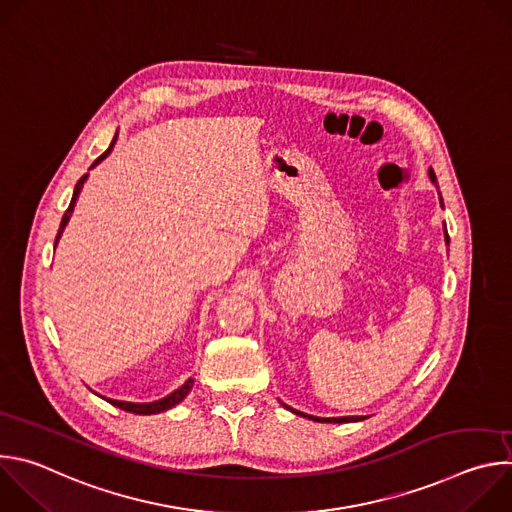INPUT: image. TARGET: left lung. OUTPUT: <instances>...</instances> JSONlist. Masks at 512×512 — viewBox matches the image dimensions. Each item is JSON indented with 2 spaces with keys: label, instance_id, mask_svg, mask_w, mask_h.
I'll use <instances>...</instances> for the list:
<instances>
[{
  "label": "left lung",
  "instance_id": "8db88e82",
  "mask_svg": "<svg viewBox=\"0 0 512 512\" xmlns=\"http://www.w3.org/2000/svg\"><path fill=\"white\" fill-rule=\"evenodd\" d=\"M429 178H431V182H435L437 184V180H435V174H433V170H429ZM450 239H448V233H446V243H448ZM289 409V407H287ZM294 413H300V411H294ZM300 415H304V417H310V415H306V413H300ZM310 419H314V421H330V423H348V421H360V419H364V417H334V419H320V417H310Z\"/></svg>",
  "mask_w": 512,
  "mask_h": 512
}]
</instances>
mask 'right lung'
Masks as SVG:
<instances>
[{"label": "right lung", "instance_id": "1", "mask_svg": "<svg viewBox=\"0 0 512 512\" xmlns=\"http://www.w3.org/2000/svg\"><path fill=\"white\" fill-rule=\"evenodd\" d=\"M113 143H115V139H113ZM113 143L109 145V150L105 152V154H101L97 160H95V164L93 166H97L101 160H105L109 154H111V150H113ZM91 166V168H93ZM85 180H87V174L77 182V186H75V194H72V200H70V204H68V208H66V212H64V216H62V221H60V229H58V235H56V239H54V245L58 243V239H60V235H62V231H64V227H66V223H68V218H70V214H72V210H75V202H77V198H79V192H81V188H83V184H85ZM192 379H188L180 389H176L174 393H170L168 397H164V399H160V401H154V403H127V401H113V399H107L111 405H115V407H119V409H123V411H129V413H137V415H154V413H162V411H166V409H170V407H174V405H178L188 393H190V389H192Z\"/></svg>", "mask_w": 512, "mask_h": 512}]
</instances>
